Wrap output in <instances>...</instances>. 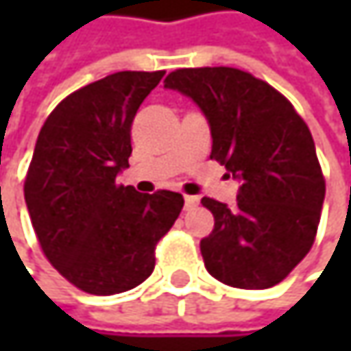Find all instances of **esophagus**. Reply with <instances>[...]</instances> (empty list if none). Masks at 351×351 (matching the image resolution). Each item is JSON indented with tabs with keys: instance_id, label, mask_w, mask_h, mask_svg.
I'll return each mask as SVG.
<instances>
[{
	"instance_id": "1",
	"label": "esophagus",
	"mask_w": 351,
	"mask_h": 351,
	"mask_svg": "<svg viewBox=\"0 0 351 351\" xmlns=\"http://www.w3.org/2000/svg\"><path fill=\"white\" fill-rule=\"evenodd\" d=\"M197 205H199V197H191V195L184 197V209H186V211L195 209Z\"/></svg>"
}]
</instances>
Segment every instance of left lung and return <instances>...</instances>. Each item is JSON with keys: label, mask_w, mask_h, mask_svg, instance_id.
<instances>
[{"label": "left lung", "mask_w": 351, "mask_h": 351, "mask_svg": "<svg viewBox=\"0 0 351 351\" xmlns=\"http://www.w3.org/2000/svg\"><path fill=\"white\" fill-rule=\"evenodd\" d=\"M165 87L191 97L211 130V158L240 180L236 207L203 197L213 232L207 272L236 289H270L315 242L325 180L313 136L291 101L240 69H178Z\"/></svg>", "instance_id": "obj_1"}]
</instances>
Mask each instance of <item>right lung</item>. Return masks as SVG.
I'll list each match as a JSON object with an SVG mask.
<instances>
[{
    "label": "right lung",
    "instance_id": "obj_1",
    "mask_svg": "<svg viewBox=\"0 0 351 351\" xmlns=\"http://www.w3.org/2000/svg\"><path fill=\"white\" fill-rule=\"evenodd\" d=\"M165 71H121L71 93L44 121L24 182L38 242L50 264L89 295H115L154 270L180 193L117 184L132 154V121Z\"/></svg>",
    "mask_w": 351,
    "mask_h": 351
}]
</instances>
